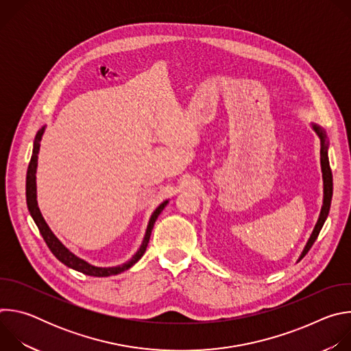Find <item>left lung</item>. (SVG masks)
I'll use <instances>...</instances> for the list:
<instances>
[{
	"instance_id": "1",
	"label": "left lung",
	"mask_w": 351,
	"mask_h": 351,
	"mask_svg": "<svg viewBox=\"0 0 351 351\" xmlns=\"http://www.w3.org/2000/svg\"><path fill=\"white\" fill-rule=\"evenodd\" d=\"M314 132L318 134L319 140H321V171H322V180H324V199H322V208L318 217V221L315 223V228L304 247V250L302 252L298 257V261L302 260L308 252L310 248L313 247L314 241L317 240L326 218L330 210V202H332V194H333V180H332V171H330V165H329V157H328V148H329V141H328V136L326 132L317 123H311Z\"/></svg>"
}]
</instances>
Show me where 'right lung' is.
Wrapping results in <instances>:
<instances>
[{"label":"right lung","instance_id":"right-lung-1","mask_svg":"<svg viewBox=\"0 0 351 351\" xmlns=\"http://www.w3.org/2000/svg\"><path fill=\"white\" fill-rule=\"evenodd\" d=\"M45 130V126H43L36 137H34V143H33V154H32V158H30V162H29V168H27V175H26V203H27V208H29V213L34 221V223L37 225L44 241L47 243L48 248L51 250V253L62 263L65 264L66 267L75 269V271H79L84 275H88V276H111V275H118L126 269H129L130 267H133L144 254L145 248L148 245V241H149V236H152V230L154 228V223L158 218V215L162 213V210L167 207L168 204V199H165L164 203H161L156 211L153 213L152 218H149L148 221V225H147V229H145V234H144V239L141 241V245L140 248L136 252V254L126 263L121 264V265H117V267H95V265H91L90 263L82 260L80 257L75 256L69 248H66L62 241L53 233V230L49 229V226L47 225V222L44 221L41 213H40V208L37 206V187H36V171H37V158H38V152H40V141H41V137H43V133Z\"/></svg>","mask_w":351,"mask_h":351}]
</instances>
